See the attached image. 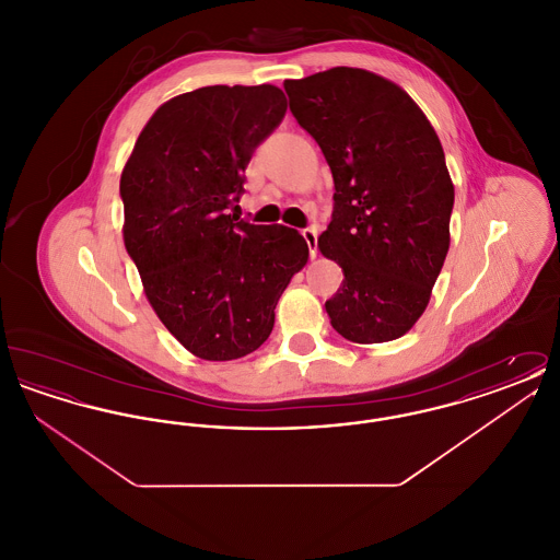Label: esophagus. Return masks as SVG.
Segmentation results:
<instances>
[{"instance_id":"obj_1","label":"esophagus","mask_w":560,"mask_h":560,"mask_svg":"<svg viewBox=\"0 0 560 560\" xmlns=\"http://www.w3.org/2000/svg\"><path fill=\"white\" fill-rule=\"evenodd\" d=\"M317 226H308V229H304L302 231V237L306 241V245H308V252H311V258H315L317 256Z\"/></svg>"}]
</instances>
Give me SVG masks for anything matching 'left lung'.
I'll use <instances>...</instances> for the list:
<instances>
[{
  "label": "left lung",
  "instance_id": "left-lung-1",
  "mask_svg": "<svg viewBox=\"0 0 560 560\" xmlns=\"http://www.w3.org/2000/svg\"><path fill=\"white\" fill-rule=\"evenodd\" d=\"M283 88L336 187L319 249L345 281L325 311L350 342L397 340L427 311L450 249L453 183L441 140L405 90L370 71L334 67Z\"/></svg>",
  "mask_w": 560,
  "mask_h": 560
}]
</instances>
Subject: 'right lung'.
Wrapping results in <instances>:
<instances>
[{
	"mask_svg": "<svg viewBox=\"0 0 560 560\" xmlns=\"http://www.w3.org/2000/svg\"><path fill=\"white\" fill-rule=\"evenodd\" d=\"M285 110V94L268 83L192 90L155 110L124 167L126 249L161 323L199 359L262 347L281 293L308 260L295 229L229 213Z\"/></svg>",
	"mask_w": 560,
	"mask_h": 560,
	"instance_id": "add662e5",
	"label": "right lung"
}]
</instances>
